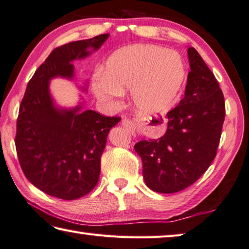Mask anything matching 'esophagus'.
Returning a JSON list of instances; mask_svg holds the SVG:
<instances>
[{"label":"esophagus","instance_id":"34e87169","mask_svg":"<svg viewBox=\"0 0 249 249\" xmlns=\"http://www.w3.org/2000/svg\"><path fill=\"white\" fill-rule=\"evenodd\" d=\"M121 124L124 127H125L127 129H129L130 131L132 132V134H134V130H136V124H134V121L131 119V118H124L121 120Z\"/></svg>","mask_w":249,"mask_h":249}]
</instances>
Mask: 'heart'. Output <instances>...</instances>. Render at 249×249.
I'll return each mask as SVG.
<instances>
[{"instance_id":"b5f03b06","label":"heart","mask_w":249,"mask_h":249,"mask_svg":"<svg viewBox=\"0 0 249 249\" xmlns=\"http://www.w3.org/2000/svg\"><path fill=\"white\" fill-rule=\"evenodd\" d=\"M185 79L180 54L154 45L124 47L109 57L104 74L93 79V90L105 100H113L131 88V98L143 115L163 111L172 105Z\"/></svg>"}]
</instances>
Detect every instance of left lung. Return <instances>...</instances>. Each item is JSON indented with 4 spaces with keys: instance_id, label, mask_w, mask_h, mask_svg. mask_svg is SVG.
<instances>
[{
    "instance_id": "left-lung-1",
    "label": "left lung",
    "mask_w": 249,
    "mask_h": 249,
    "mask_svg": "<svg viewBox=\"0 0 249 249\" xmlns=\"http://www.w3.org/2000/svg\"><path fill=\"white\" fill-rule=\"evenodd\" d=\"M183 99L168 112V130L157 140L134 145L143 163L145 184L154 192L175 193L196 182L216 157L225 119L222 89L194 47Z\"/></svg>"
}]
</instances>
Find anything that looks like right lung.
<instances>
[{
	"label": "right lung",
	"mask_w": 249,
	"mask_h": 249,
	"mask_svg": "<svg viewBox=\"0 0 249 249\" xmlns=\"http://www.w3.org/2000/svg\"><path fill=\"white\" fill-rule=\"evenodd\" d=\"M109 34L65 44L53 51L28 81L19 105L15 146L19 165L33 185L62 199H76L97 185L100 158L110 129L120 117L54 106L48 89L54 77L71 78L72 62L97 51Z\"/></svg>",
	"instance_id": "obj_1"
}]
</instances>
